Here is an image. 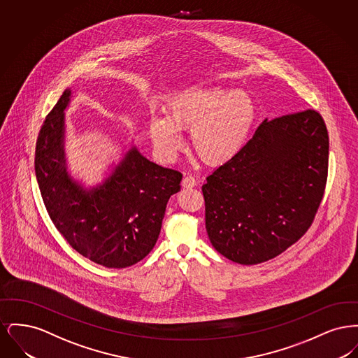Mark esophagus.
<instances>
[{"mask_svg": "<svg viewBox=\"0 0 358 358\" xmlns=\"http://www.w3.org/2000/svg\"><path fill=\"white\" fill-rule=\"evenodd\" d=\"M196 184H197V180L192 174H187L182 180V187H196Z\"/></svg>", "mask_w": 358, "mask_h": 358, "instance_id": "1", "label": "esophagus"}]
</instances>
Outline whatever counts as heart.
Here are the masks:
<instances>
[{"label":"heart","mask_w":358,"mask_h":358,"mask_svg":"<svg viewBox=\"0 0 358 358\" xmlns=\"http://www.w3.org/2000/svg\"><path fill=\"white\" fill-rule=\"evenodd\" d=\"M254 120V104L241 91L222 87H194L168 101L166 113L153 111L149 134L155 149L174 158L184 148L182 130L199 158L208 165H222L243 148Z\"/></svg>","instance_id":"b5f03b06"}]
</instances>
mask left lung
Wrapping results in <instances>:
<instances>
[{
  "mask_svg": "<svg viewBox=\"0 0 358 358\" xmlns=\"http://www.w3.org/2000/svg\"><path fill=\"white\" fill-rule=\"evenodd\" d=\"M329 136L315 110L263 120L203 185L215 250L245 266L285 252L311 227L324 199Z\"/></svg>",
  "mask_w": 358,
  "mask_h": 358,
  "instance_id": "1",
  "label": "left lung"
}]
</instances>
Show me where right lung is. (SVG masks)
Segmentation results:
<instances>
[{
	"instance_id": "add662e5",
	"label": "right lung",
	"mask_w": 358,
	"mask_h": 358,
	"mask_svg": "<svg viewBox=\"0 0 358 358\" xmlns=\"http://www.w3.org/2000/svg\"><path fill=\"white\" fill-rule=\"evenodd\" d=\"M66 90L44 120L36 142L34 171L53 225L80 255L107 268H126L148 255L161 232L182 174L129 150L114 173L92 190L71 181L64 166Z\"/></svg>"
}]
</instances>
